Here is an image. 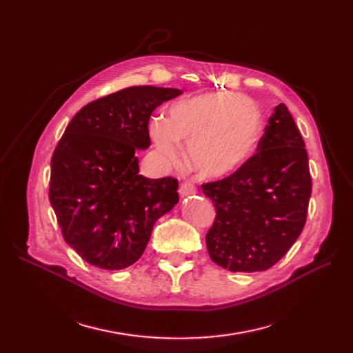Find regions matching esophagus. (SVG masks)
<instances>
[{
    "label": "esophagus",
    "mask_w": 353,
    "mask_h": 353,
    "mask_svg": "<svg viewBox=\"0 0 353 353\" xmlns=\"http://www.w3.org/2000/svg\"><path fill=\"white\" fill-rule=\"evenodd\" d=\"M194 193H196V187L194 185H191L188 183L181 184V187H179V196L181 197H187V196L194 194Z\"/></svg>",
    "instance_id": "34e87169"
}]
</instances>
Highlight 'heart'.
<instances>
[{
  "instance_id": "b5f03b06",
  "label": "heart",
  "mask_w": 353,
  "mask_h": 353,
  "mask_svg": "<svg viewBox=\"0 0 353 353\" xmlns=\"http://www.w3.org/2000/svg\"><path fill=\"white\" fill-rule=\"evenodd\" d=\"M148 131L157 153L168 162H178L184 143L200 175L222 179L253 156L262 134V114L241 94L208 92L170 104L166 119H153Z\"/></svg>"
}]
</instances>
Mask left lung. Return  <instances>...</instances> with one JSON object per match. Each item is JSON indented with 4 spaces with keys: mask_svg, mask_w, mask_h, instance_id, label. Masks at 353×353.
Wrapping results in <instances>:
<instances>
[{
    "mask_svg": "<svg viewBox=\"0 0 353 353\" xmlns=\"http://www.w3.org/2000/svg\"><path fill=\"white\" fill-rule=\"evenodd\" d=\"M256 152L236 174L201 185L216 209L209 256L232 272L270 270L290 250L312 191L303 138L285 104L274 109Z\"/></svg>",
    "mask_w": 353,
    "mask_h": 353,
    "instance_id": "1",
    "label": "left lung"
}]
</instances>
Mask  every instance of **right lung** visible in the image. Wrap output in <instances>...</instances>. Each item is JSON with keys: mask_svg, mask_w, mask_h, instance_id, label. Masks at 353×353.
Instances as JSON below:
<instances>
[{"mask_svg": "<svg viewBox=\"0 0 353 353\" xmlns=\"http://www.w3.org/2000/svg\"><path fill=\"white\" fill-rule=\"evenodd\" d=\"M183 94L138 85L82 108L51 159L50 203L65 241L101 270H123L144 253L156 221L178 203L175 178L140 175L157 105Z\"/></svg>", "mask_w": 353, "mask_h": 353, "instance_id": "add662e5", "label": "right lung"}]
</instances>
